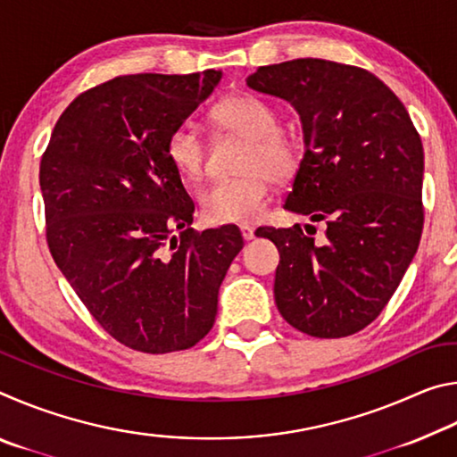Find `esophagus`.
<instances>
[{
    "label": "esophagus",
    "instance_id": "34e87169",
    "mask_svg": "<svg viewBox=\"0 0 457 457\" xmlns=\"http://www.w3.org/2000/svg\"><path fill=\"white\" fill-rule=\"evenodd\" d=\"M239 231H242L245 242H250V239L256 237V234H253L256 229H253V226H250V223H242V226H239Z\"/></svg>",
    "mask_w": 457,
    "mask_h": 457
}]
</instances>
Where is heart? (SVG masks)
<instances>
[{
	"label": "heart",
	"instance_id": "b5f03b06",
	"mask_svg": "<svg viewBox=\"0 0 457 457\" xmlns=\"http://www.w3.org/2000/svg\"><path fill=\"white\" fill-rule=\"evenodd\" d=\"M213 129L245 138L234 179L215 181L199 195V210L207 223H245L264 210L270 185L286 181L303 159L300 138L280 127L276 108L253 95L223 98L210 112ZM167 161L185 181H197L205 171V141L191 125L171 130L165 143Z\"/></svg>",
	"mask_w": 457,
	"mask_h": 457
}]
</instances>
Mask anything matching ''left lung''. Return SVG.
<instances>
[{"label":"left lung","instance_id":"obj_1","mask_svg":"<svg viewBox=\"0 0 457 457\" xmlns=\"http://www.w3.org/2000/svg\"><path fill=\"white\" fill-rule=\"evenodd\" d=\"M245 82L298 111L306 149L284 210L327 223L322 244L298 223L260 229L280 252L278 311L304 335H354L381 314L420 245L421 137L395 92L357 66L298 58Z\"/></svg>","mask_w":457,"mask_h":457}]
</instances>
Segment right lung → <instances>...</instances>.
Segmentation results:
<instances>
[{
    "instance_id": "obj_1",
    "label": "right lung",
    "mask_w": 457,
    "mask_h": 457,
    "mask_svg": "<svg viewBox=\"0 0 457 457\" xmlns=\"http://www.w3.org/2000/svg\"><path fill=\"white\" fill-rule=\"evenodd\" d=\"M220 79L117 76L68 104L42 154L52 258L100 327L133 351L195 346L244 247L236 226L191 228L195 205L165 154L171 130Z\"/></svg>"
}]
</instances>
